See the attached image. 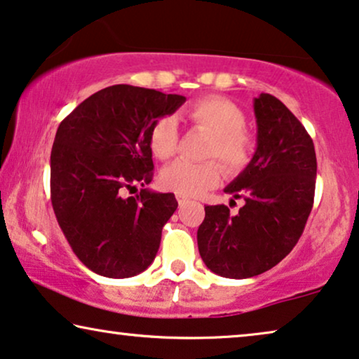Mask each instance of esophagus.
I'll return each instance as SVG.
<instances>
[{"mask_svg":"<svg viewBox=\"0 0 359 359\" xmlns=\"http://www.w3.org/2000/svg\"><path fill=\"white\" fill-rule=\"evenodd\" d=\"M176 201H178L180 205H184L189 201V198H188V196H183V194H176Z\"/></svg>","mask_w":359,"mask_h":359,"instance_id":"1","label":"esophagus"}]
</instances>
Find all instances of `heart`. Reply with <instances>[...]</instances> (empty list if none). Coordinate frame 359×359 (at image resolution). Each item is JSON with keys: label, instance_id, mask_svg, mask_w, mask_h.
<instances>
[{"label": "heart", "instance_id": "heart-1", "mask_svg": "<svg viewBox=\"0 0 359 359\" xmlns=\"http://www.w3.org/2000/svg\"><path fill=\"white\" fill-rule=\"evenodd\" d=\"M184 117L198 129L210 135L205 158H219L229 175L240 173L253 155V139L245 130L247 117L230 100L205 96L184 111ZM180 132L171 116L155 121L150 129L149 145L151 154L160 160H168L178 150ZM222 166L215 160L204 163L175 161L161 171L163 188L183 196H199L214 188L222 180Z\"/></svg>", "mask_w": 359, "mask_h": 359}]
</instances>
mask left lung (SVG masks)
<instances>
[{"mask_svg":"<svg viewBox=\"0 0 359 359\" xmlns=\"http://www.w3.org/2000/svg\"><path fill=\"white\" fill-rule=\"evenodd\" d=\"M257 151L225 188L243 199L237 214L205 205L198 229L199 255L224 278L258 276L281 262L301 238L312 210L317 158L313 142L278 97L262 93L253 102Z\"/></svg>","mask_w":359,"mask_h":359,"instance_id":"left-lung-1","label":"left lung"}]
</instances>
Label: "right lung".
<instances>
[{
	"instance_id": "1",
	"label": "right lung",
	"mask_w": 359,
	"mask_h": 359,
	"mask_svg": "<svg viewBox=\"0 0 359 359\" xmlns=\"http://www.w3.org/2000/svg\"><path fill=\"white\" fill-rule=\"evenodd\" d=\"M184 96L114 85L78 104L58 126L50 154V199L78 259L106 278L145 271L161 229L178 208L175 194L140 189L154 178L149 145L156 119Z\"/></svg>"
}]
</instances>
